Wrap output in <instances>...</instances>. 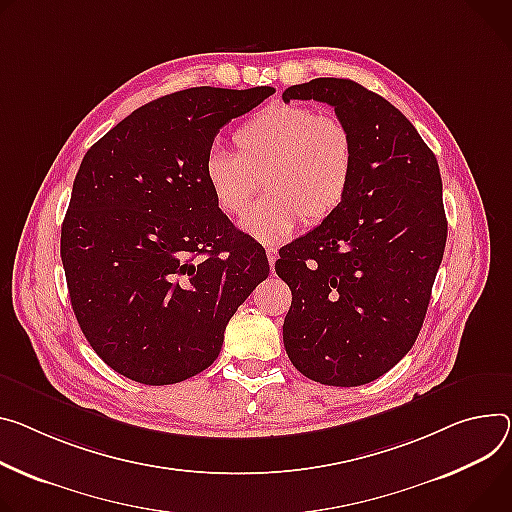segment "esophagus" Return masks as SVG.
Returning a JSON list of instances; mask_svg holds the SVG:
<instances>
[{
  "instance_id": "1",
  "label": "esophagus",
  "mask_w": 512,
  "mask_h": 512,
  "mask_svg": "<svg viewBox=\"0 0 512 512\" xmlns=\"http://www.w3.org/2000/svg\"><path fill=\"white\" fill-rule=\"evenodd\" d=\"M265 251H267V261H269L271 271H273V265H275V261H277V249H275V247H267Z\"/></svg>"
}]
</instances>
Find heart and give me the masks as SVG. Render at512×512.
Instances as JSON below:
<instances>
[{
    "mask_svg": "<svg viewBox=\"0 0 512 512\" xmlns=\"http://www.w3.org/2000/svg\"><path fill=\"white\" fill-rule=\"evenodd\" d=\"M235 153L212 151L204 181L216 210L239 220L261 185L265 198L243 220L263 243H280L296 224L316 226L345 204L355 143L349 126L306 104H271L232 132Z\"/></svg>",
    "mask_w": 512,
    "mask_h": 512,
    "instance_id": "b5f03b06",
    "label": "heart"
}]
</instances>
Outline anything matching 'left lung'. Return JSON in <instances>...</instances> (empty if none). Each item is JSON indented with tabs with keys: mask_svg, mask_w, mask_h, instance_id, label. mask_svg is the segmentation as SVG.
<instances>
[{
	"mask_svg": "<svg viewBox=\"0 0 512 512\" xmlns=\"http://www.w3.org/2000/svg\"><path fill=\"white\" fill-rule=\"evenodd\" d=\"M282 98L333 106L355 143L345 204L275 261L292 290L284 347L314 382L363 386L421 333L447 241L439 165L398 108L351 79L318 77Z\"/></svg>",
	"mask_w": 512,
	"mask_h": 512,
	"instance_id": "8db88e82",
	"label": "left lung"
}]
</instances>
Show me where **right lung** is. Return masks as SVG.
<instances>
[{
  "label": "right lung",
  "instance_id": "1",
  "mask_svg": "<svg viewBox=\"0 0 512 512\" xmlns=\"http://www.w3.org/2000/svg\"><path fill=\"white\" fill-rule=\"evenodd\" d=\"M273 91H175L85 153L61 259L85 339L120 376L167 386L200 374L230 316L267 277L263 247L216 210L204 161L220 128Z\"/></svg>",
  "mask_w": 512,
  "mask_h": 512
}]
</instances>
